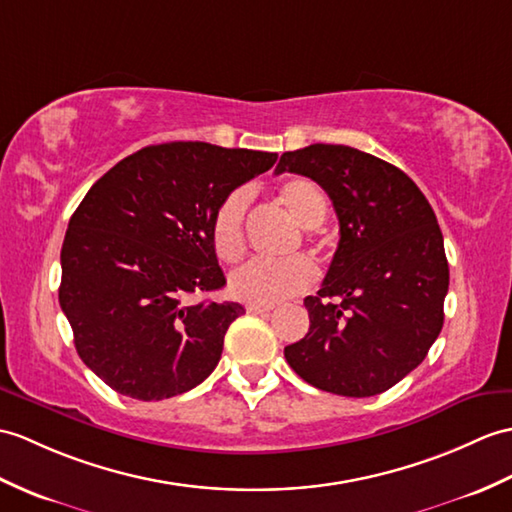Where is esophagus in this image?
I'll return each instance as SVG.
<instances>
[{"mask_svg": "<svg viewBox=\"0 0 512 512\" xmlns=\"http://www.w3.org/2000/svg\"><path fill=\"white\" fill-rule=\"evenodd\" d=\"M272 310H275V307H272V305H257V303H251V305L246 307L248 314H270Z\"/></svg>", "mask_w": 512, "mask_h": 512, "instance_id": "1", "label": "esophagus"}]
</instances>
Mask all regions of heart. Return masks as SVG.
I'll return each mask as SVG.
<instances>
[{"label": "heart", "mask_w": 512, "mask_h": 512, "mask_svg": "<svg viewBox=\"0 0 512 512\" xmlns=\"http://www.w3.org/2000/svg\"><path fill=\"white\" fill-rule=\"evenodd\" d=\"M279 198L303 229H318L327 220V196L310 178H288L279 189ZM248 207H251V192L246 187H237L224 196L216 211H213V251L227 264H235L246 251L244 229ZM316 279L318 270L314 261L303 255L281 261L253 259L231 275V294L246 303L275 305L307 292Z\"/></svg>", "instance_id": "1"}]
</instances>
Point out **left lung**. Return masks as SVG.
I'll return each mask as SVG.
<instances>
[{
  "instance_id": "1",
  "label": "left lung",
  "mask_w": 512,
  "mask_h": 512,
  "mask_svg": "<svg viewBox=\"0 0 512 512\" xmlns=\"http://www.w3.org/2000/svg\"><path fill=\"white\" fill-rule=\"evenodd\" d=\"M275 172L316 181L340 222L327 277L305 299L310 331L285 360L325 392L379 395L425 360L443 329L449 266L434 209L406 172L358 148L283 152Z\"/></svg>"
}]
</instances>
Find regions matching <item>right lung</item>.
Returning a JSON list of instances; mask_svg holds the SVG:
<instances>
[{
	"label": "right lung",
	"instance_id": "obj_1",
	"mask_svg": "<svg viewBox=\"0 0 512 512\" xmlns=\"http://www.w3.org/2000/svg\"><path fill=\"white\" fill-rule=\"evenodd\" d=\"M275 152L172 141L141 148L93 183L69 220L58 301L91 371L120 395L161 401L211 375L240 303L192 301L227 279L211 218Z\"/></svg>",
	"mask_w": 512,
	"mask_h": 512
}]
</instances>
